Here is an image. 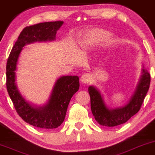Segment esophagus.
I'll list each match as a JSON object with an SVG mask.
<instances>
[{"label":"esophagus","instance_id":"esophagus-1","mask_svg":"<svg viewBox=\"0 0 155 155\" xmlns=\"http://www.w3.org/2000/svg\"><path fill=\"white\" fill-rule=\"evenodd\" d=\"M91 80V77L90 74H84L83 76H81V77L80 78V81H81L83 84H88Z\"/></svg>","mask_w":155,"mask_h":155}]
</instances>
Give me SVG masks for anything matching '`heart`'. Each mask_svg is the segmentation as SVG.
Instances as JSON below:
<instances>
[{
	"mask_svg": "<svg viewBox=\"0 0 155 155\" xmlns=\"http://www.w3.org/2000/svg\"><path fill=\"white\" fill-rule=\"evenodd\" d=\"M111 35L107 31L95 29L88 33L81 39L80 44L84 49H90L110 38Z\"/></svg>",
	"mask_w": 155,
	"mask_h": 155,
	"instance_id": "b5f03b06",
	"label": "heart"
}]
</instances>
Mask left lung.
<instances>
[{"label": "left lung", "mask_w": 155, "mask_h": 155, "mask_svg": "<svg viewBox=\"0 0 155 155\" xmlns=\"http://www.w3.org/2000/svg\"><path fill=\"white\" fill-rule=\"evenodd\" d=\"M150 84V74L148 70L143 67L139 83L129 102L124 106L113 109L107 107L104 97L96 87L89 86L91 108L95 120L100 125L106 127H114L126 123L140 110L149 90Z\"/></svg>", "instance_id": "8db88e82"}]
</instances>
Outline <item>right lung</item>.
I'll use <instances>...</instances> for the list:
<instances>
[{
	"label": "right lung",
	"mask_w": 155,
	"mask_h": 155,
	"mask_svg": "<svg viewBox=\"0 0 155 155\" xmlns=\"http://www.w3.org/2000/svg\"><path fill=\"white\" fill-rule=\"evenodd\" d=\"M63 21L47 22L25 28L13 47L6 65V87L18 114L25 122L43 129L60 126L65 118L69 101L79 88L77 76H63L56 81L48 102L43 106L29 104L18 90L15 71L22 47L35 42L53 41Z\"/></svg>",
	"instance_id": "1"
}]
</instances>
